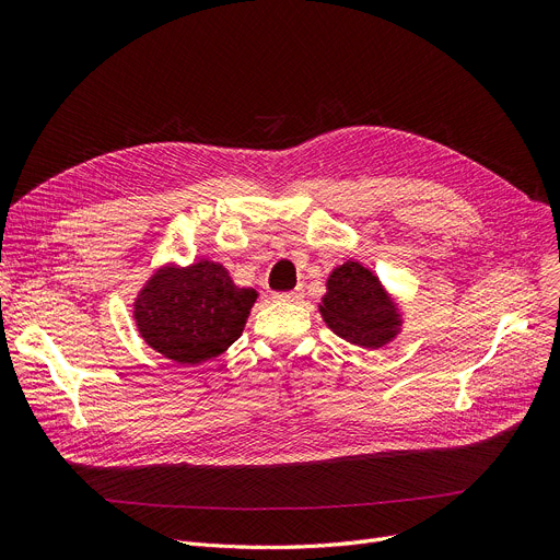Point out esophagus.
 Returning <instances> with one entry per match:
<instances>
[{
	"label": "esophagus",
	"instance_id": "34e87169",
	"mask_svg": "<svg viewBox=\"0 0 560 560\" xmlns=\"http://www.w3.org/2000/svg\"><path fill=\"white\" fill-rule=\"evenodd\" d=\"M275 300L298 304V302H302V300H304V290H302V288H295V290H288V292H277Z\"/></svg>",
	"mask_w": 560,
	"mask_h": 560
}]
</instances>
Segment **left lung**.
Returning a JSON list of instances; mask_svg holds the SVG:
<instances>
[{
    "label": "left lung",
    "mask_w": 560,
    "mask_h": 560,
    "mask_svg": "<svg viewBox=\"0 0 560 560\" xmlns=\"http://www.w3.org/2000/svg\"><path fill=\"white\" fill-rule=\"evenodd\" d=\"M317 308L336 336L365 349L388 345L401 329L395 298L359 260H345L334 268Z\"/></svg>",
    "instance_id": "8db88e82"
}]
</instances>
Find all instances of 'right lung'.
I'll return each instance as SVG.
<instances>
[{"label":"right lung","mask_w":560,"mask_h":560,"mask_svg":"<svg viewBox=\"0 0 560 560\" xmlns=\"http://www.w3.org/2000/svg\"><path fill=\"white\" fill-rule=\"evenodd\" d=\"M256 300L258 292L235 285L222 262L201 258L186 268L167 262L140 288L133 319L159 354L199 365L241 338Z\"/></svg>","instance_id":"obj_1"}]
</instances>
